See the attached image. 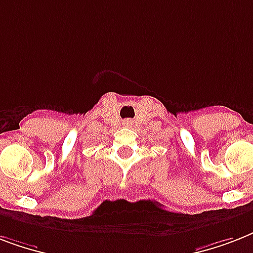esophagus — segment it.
Masks as SVG:
<instances>
[{"label":"esophagus","mask_w":253,"mask_h":253,"mask_svg":"<svg viewBox=\"0 0 253 253\" xmlns=\"http://www.w3.org/2000/svg\"><path fill=\"white\" fill-rule=\"evenodd\" d=\"M131 125H132L131 121H125V126H131Z\"/></svg>","instance_id":"obj_1"}]
</instances>
